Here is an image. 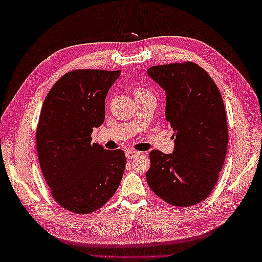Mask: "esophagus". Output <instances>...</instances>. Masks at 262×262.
<instances>
[{"instance_id":"1","label":"esophagus","mask_w":262,"mask_h":262,"mask_svg":"<svg viewBox=\"0 0 262 262\" xmlns=\"http://www.w3.org/2000/svg\"><path fill=\"white\" fill-rule=\"evenodd\" d=\"M140 154V152H137V151H134V149H127L126 151V158L127 159H134V158H136L137 155Z\"/></svg>"}]
</instances>
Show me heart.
I'll return each instance as SVG.
<instances>
[{"label":"heart","mask_w":262,"mask_h":262,"mask_svg":"<svg viewBox=\"0 0 262 262\" xmlns=\"http://www.w3.org/2000/svg\"><path fill=\"white\" fill-rule=\"evenodd\" d=\"M134 94L135 98H141V97H146V96H153L152 92H149L147 89L143 86H137L134 89Z\"/></svg>","instance_id":"1"}]
</instances>
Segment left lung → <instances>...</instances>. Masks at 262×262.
I'll return each mask as SVG.
<instances>
[{"instance_id": "left-lung-1", "label": "left lung", "mask_w": 262, "mask_h": 262, "mask_svg": "<svg viewBox=\"0 0 262 262\" xmlns=\"http://www.w3.org/2000/svg\"><path fill=\"white\" fill-rule=\"evenodd\" d=\"M147 73L165 90V118L176 144L172 154L149 153L147 183L172 206H193L209 196L225 161L223 98L207 72L192 62L152 66Z\"/></svg>"}]
</instances>
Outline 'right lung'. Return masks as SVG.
<instances>
[{"label":"right lung","mask_w":262,"mask_h":262,"mask_svg":"<svg viewBox=\"0 0 262 262\" xmlns=\"http://www.w3.org/2000/svg\"><path fill=\"white\" fill-rule=\"evenodd\" d=\"M120 71L74 70L48 92L36 130L39 164L59 206L90 214L114 196L125 171L121 149L92 143L104 120V100Z\"/></svg>","instance_id":"1"}]
</instances>
